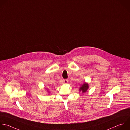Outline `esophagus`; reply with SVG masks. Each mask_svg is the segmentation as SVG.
<instances>
[{"mask_svg": "<svg viewBox=\"0 0 130 130\" xmlns=\"http://www.w3.org/2000/svg\"><path fill=\"white\" fill-rule=\"evenodd\" d=\"M62 82H63V83L67 84V83L68 82V79H63V80H62Z\"/></svg>", "mask_w": 130, "mask_h": 130, "instance_id": "obj_1", "label": "esophagus"}]
</instances>
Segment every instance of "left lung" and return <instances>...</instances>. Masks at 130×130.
<instances>
[{"label":"left lung","instance_id":"1","mask_svg":"<svg viewBox=\"0 0 130 130\" xmlns=\"http://www.w3.org/2000/svg\"><path fill=\"white\" fill-rule=\"evenodd\" d=\"M88 87H88V84L85 83H84V84L82 85L81 87H80V89H79V91H82L83 93L86 92V91H87V89H88Z\"/></svg>","mask_w":130,"mask_h":130}]
</instances>
